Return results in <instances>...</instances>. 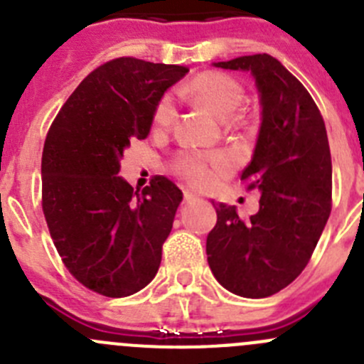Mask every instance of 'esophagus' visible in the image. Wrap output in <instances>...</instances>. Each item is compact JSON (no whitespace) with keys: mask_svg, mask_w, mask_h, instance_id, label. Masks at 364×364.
Instances as JSON below:
<instances>
[{"mask_svg":"<svg viewBox=\"0 0 364 364\" xmlns=\"http://www.w3.org/2000/svg\"><path fill=\"white\" fill-rule=\"evenodd\" d=\"M192 200H197V196L193 192L185 190V203H192Z\"/></svg>","mask_w":364,"mask_h":364,"instance_id":"1","label":"esophagus"}]
</instances>
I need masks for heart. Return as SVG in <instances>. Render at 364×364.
<instances>
[{
  "label": "heart",
  "instance_id": "heart-1",
  "mask_svg": "<svg viewBox=\"0 0 364 364\" xmlns=\"http://www.w3.org/2000/svg\"><path fill=\"white\" fill-rule=\"evenodd\" d=\"M181 94L188 100L196 101L208 114L220 121H228L245 100L243 87L228 74L203 73L181 88ZM176 119L174 103L168 96L161 97L154 110V126L168 128ZM231 167V161L224 154L211 156L183 158L179 161V172L183 178L196 188H210L215 185L220 174H225Z\"/></svg>",
  "mask_w": 364,
  "mask_h": 364
}]
</instances>
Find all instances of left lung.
<instances>
[{
    "instance_id": "1",
    "label": "left lung",
    "mask_w": 364,
    "mask_h": 364,
    "mask_svg": "<svg viewBox=\"0 0 364 364\" xmlns=\"http://www.w3.org/2000/svg\"><path fill=\"white\" fill-rule=\"evenodd\" d=\"M215 67L250 73L261 124L242 181L259 192L247 220L236 206L215 204L217 224L206 238L208 264L231 294L263 299L304 270L331 213L333 164L326 124L304 85L277 58L238 56Z\"/></svg>"
}]
</instances>
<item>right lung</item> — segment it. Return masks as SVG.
Masks as SVG:
<instances>
[{
  "label": "right lung",
  "instance_id": "1",
  "mask_svg": "<svg viewBox=\"0 0 364 364\" xmlns=\"http://www.w3.org/2000/svg\"><path fill=\"white\" fill-rule=\"evenodd\" d=\"M188 67L115 58L88 74L58 112L42 151V210L69 272L105 297H128L156 276L183 192L154 178L133 190L119 176L133 139Z\"/></svg>",
  "mask_w": 364,
  "mask_h": 364
}]
</instances>
